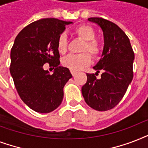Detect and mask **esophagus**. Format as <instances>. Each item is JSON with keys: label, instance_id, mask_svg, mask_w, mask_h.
<instances>
[{"label": "esophagus", "instance_id": "34e87169", "mask_svg": "<svg viewBox=\"0 0 148 148\" xmlns=\"http://www.w3.org/2000/svg\"><path fill=\"white\" fill-rule=\"evenodd\" d=\"M71 74L73 75V76H74L75 74H77V72L76 71H71Z\"/></svg>", "mask_w": 148, "mask_h": 148}]
</instances>
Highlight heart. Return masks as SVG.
Here are the masks:
<instances>
[{
	"instance_id": "1",
	"label": "heart",
	"mask_w": 148,
	"mask_h": 148,
	"mask_svg": "<svg viewBox=\"0 0 148 148\" xmlns=\"http://www.w3.org/2000/svg\"><path fill=\"white\" fill-rule=\"evenodd\" d=\"M75 35L80 40H84L81 45L80 54H69L62 59V65L71 71H77L88 67L91 64V56L97 58L101 53V44L97 39H95V29L89 25L83 24L77 27L74 30ZM57 49L61 54L67 53L68 49V40L67 36L64 33L60 34L57 41Z\"/></svg>"
}]
</instances>
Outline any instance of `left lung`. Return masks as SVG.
Returning a JSON list of instances; mask_svg holds the SVG:
<instances>
[{"label": "left lung", "instance_id": "8db88e82", "mask_svg": "<svg viewBox=\"0 0 148 148\" xmlns=\"http://www.w3.org/2000/svg\"><path fill=\"white\" fill-rule=\"evenodd\" d=\"M103 32L104 47L102 58L94 69L102 71L101 79L88 74L81 91L90 108L99 111L114 108L125 95L134 76V53L126 34L113 22L102 17H90Z\"/></svg>", "mask_w": 148, "mask_h": 148}]
</instances>
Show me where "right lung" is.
<instances>
[{"mask_svg":"<svg viewBox=\"0 0 148 148\" xmlns=\"http://www.w3.org/2000/svg\"><path fill=\"white\" fill-rule=\"evenodd\" d=\"M71 21L43 18L28 24L15 38L10 51V72L21 100L32 110L49 113L58 108L64 97L63 88L72 75L59 67L57 41ZM49 63L51 75L43 70Z\"/></svg>","mask_w":148,"mask_h":148,"instance_id":"1","label":"right lung"}]
</instances>
